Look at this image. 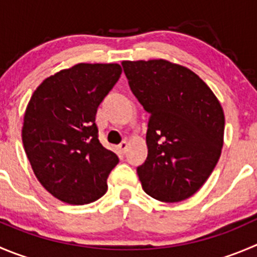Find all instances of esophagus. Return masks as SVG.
Masks as SVG:
<instances>
[{
  "instance_id": "34e87169",
  "label": "esophagus",
  "mask_w": 257,
  "mask_h": 257,
  "mask_svg": "<svg viewBox=\"0 0 257 257\" xmlns=\"http://www.w3.org/2000/svg\"><path fill=\"white\" fill-rule=\"evenodd\" d=\"M127 148H128V143H127V141H122V143L118 145V150L121 151L122 154L126 153Z\"/></svg>"
}]
</instances>
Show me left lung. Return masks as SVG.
Here are the masks:
<instances>
[{"label": "left lung", "instance_id": "1", "mask_svg": "<svg viewBox=\"0 0 257 257\" xmlns=\"http://www.w3.org/2000/svg\"><path fill=\"white\" fill-rule=\"evenodd\" d=\"M133 93L150 114L148 158L138 168L150 197L175 203L206 183L223 148L224 113L194 72L165 59L122 62Z\"/></svg>", "mask_w": 257, "mask_h": 257}]
</instances>
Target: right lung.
<instances>
[{"mask_svg":"<svg viewBox=\"0 0 257 257\" xmlns=\"http://www.w3.org/2000/svg\"><path fill=\"white\" fill-rule=\"evenodd\" d=\"M121 73L116 63H79L46 78L29 101L24 149L41 185L64 203H92L107 192L118 158L99 143L96 113Z\"/></svg>","mask_w":257,"mask_h":257,"instance_id":"obj_1","label":"right lung"}]
</instances>
